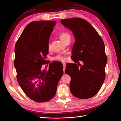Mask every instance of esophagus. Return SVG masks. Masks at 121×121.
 Segmentation results:
<instances>
[{
  "label": "esophagus",
  "instance_id": "obj_1",
  "mask_svg": "<svg viewBox=\"0 0 121 121\" xmlns=\"http://www.w3.org/2000/svg\"><path fill=\"white\" fill-rule=\"evenodd\" d=\"M65 66H66V64H63V67H64V72H65Z\"/></svg>",
  "mask_w": 121,
  "mask_h": 121
}]
</instances>
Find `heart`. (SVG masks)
I'll use <instances>...</instances> for the list:
<instances>
[{"mask_svg": "<svg viewBox=\"0 0 121 121\" xmlns=\"http://www.w3.org/2000/svg\"><path fill=\"white\" fill-rule=\"evenodd\" d=\"M59 36V37L60 38V39L62 41H63L65 42V40L67 39V38L70 36V35H69L68 33L65 32H61L58 35ZM48 49L49 50L50 49V44H48ZM53 60H59L61 62H65V60H66V58L65 56H61V55L58 54L56 56H54L53 57Z\"/></svg>", "mask_w": 121, "mask_h": 121, "instance_id": "1", "label": "heart"}]
</instances>
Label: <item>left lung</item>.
<instances>
[{
    "instance_id": "obj_1",
    "label": "left lung",
    "mask_w": 121,
    "mask_h": 121,
    "mask_svg": "<svg viewBox=\"0 0 121 121\" xmlns=\"http://www.w3.org/2000/svg\"><path fill=\"white\" fill-rule=\"evenodd\" d=\"M60 22L73 32L75 37L71 56L75 63L67 64L65 71L71 78V92L78 98L92 97L99 91L105 78L108 59L104 42L95 29L85 20L73 17ZM79 61L83 63L80 67L76 64Z\"/></svg>"
}]
</instances>
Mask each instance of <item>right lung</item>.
Returning <instances> with one entry per match:
<instances>
[{
  "label": "right lung",
  "instance_id": "right-lung-1",
  "mask_svg": "<svg viewBox=\"0 0 121 121\" xmlns=\"http://www.w3.org/2000/svg\"><path fill=\"white\" fill-rule=\"evenodd\" d=\"M56 23L32 22L25 27L14 47L17 81L26 95L37 102H46L55 96L64 74L61 64L57 67L51 63L48 70L41 69L47 61L49 37Z\"/></svg>",
  "mask_w": 121,
  "mask_h": 121
}]
</instances>
